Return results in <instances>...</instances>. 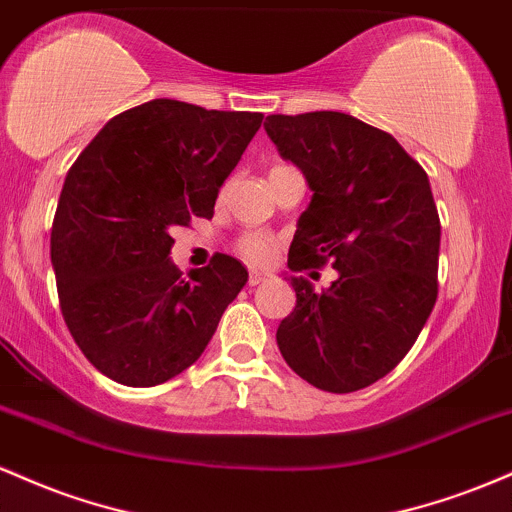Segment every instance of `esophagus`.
Returning a JSON list of instances; mask_svg holds the SVG:
<instances>
[{"instance_id":"1","label":"esophagus","mask_w":512,"mask_h":512,"mask_svg":"<svg viewBox=\"0 0 512 512\" xmlns=\"http://www.w3.org/2000/svg\"><path fill=\"white\" fill-rule=\"evenodd\" d=\"M268 278H271V275H268L266 271H258V268H254V271L249 273V285H261V283H266Z\"/></svg>"}]
</instances>
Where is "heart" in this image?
<instances>
[{
  "label": "heart",
  "instance_id": "b5f03b06",
  "mask_svg": "<svg viewBox=\"0 0 512 512\" xmlns=\"http://www.w3.org/2000/svg\"><path fill=\"white\" fill-rule=\"evenodd\" d=\"M239 251L246 258H249V261L263 263V261H268V258H271V254H273V239L266 237V234L251 232V234H246L244 239H241Z\"/></svg>",
  "mask_w": 512,
  "mask_h": 512
}]
</instances>
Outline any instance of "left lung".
<instances>
[{
	"instance_id": "1",
	"label": "left lung",
	"mask_w": 512,
	"mask_h": 512,
	"mask_svg": "<svg viewBox=\"0 0 512 512\" xmlns=\"http://www.w3.org/2000/svg\"><path fill=\"white\" fill-rule=\"evenodd\" d=\"M263 128L312 191L287 268L331 261L338 271L321 292L290 275L297 304L275 341L302 380L358 392L401 363L438 297L440 217L428 174L389 132L348 113L268 116Z\"/></svg>"
}]
</instances>
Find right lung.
<instances>
[{"label": "right lung", "instance_id": "add662e5", "mask_svg": "<svg viewBox=\"0 0 512 512\" xmlns=\"http://www.w3.org/2000/svg\"><path fill=\"white\" fill-rule=\"evenodd\" d=\"M263 113L154 99L118 113L67 171L50 261L67 329L91 365L154 387L203 355L249 273L217 254L183 278L171 229L212 217Z\"/></svg>", "mask_w": 512, "mask_h": 512}]
</instances>
